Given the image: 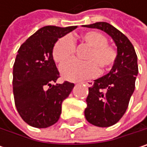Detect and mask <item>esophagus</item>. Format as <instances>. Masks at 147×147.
Instances as JSON below:
<instances>
[{
	"label": "esophagus",
	"instance_id": "obj_1",
	"mask_svg": "<svg viewBox=\"0 0 147 147\" xmlns=\"http://www.w3.org/2000/svg\"><path fill=\"white\" fill-rule=\"evenodd\" d=\"M83 83H85L88 87H92L94 85V82L93 81H87V82H84Z\"/></svg>",
	"mask_w": 147,
	"mask_h": 147
}]
</instances>
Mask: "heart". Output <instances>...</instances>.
Segmentation results:
<instances>
[{"label": "heart", "mask_w": 147, "mask_h": 147, "mask_svg": "<svg viewBox=\"0 0 147 147\" xmlns=\"http://www.w3.org/2000/svg\"><path fill=\"white\" fill-rule=\"evenodd\" d=\"M82 40L91 47L82 61L71 59L60 67L63 77L70 81H78L96 76L102 70H109L115 64L117 58V50L107 42V39L101 33L94 30L85 32L81 36ZM76 45L70 35L60 37L53 46V58L57 63H63L73 56Z\"/></svg>", "instance_id": "heart-1"}]
</instances>
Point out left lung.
<instances>
[{
	"label": "left lung",
	"mask_w": 147,
	"mask_h": 147,
	"mask_svg": "<svg viewBox=\"0 0 147 147\" xmlns=\"http://www.w3.org/2000/svg\"><path fill=\"white\" fill-rule=\"evenodd\" d=\"M83 26L105 31L117 47V58L110 72L94 80V85L88 88L84 111L91 124L110 127L122 118L129 106L139 71L137 55L128 37L111 24L97 22Z\"/></svg>",
	"instance_id": "8db88e82"
}]
</instances>
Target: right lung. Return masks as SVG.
I'll list each match as a JSON object with an SVG mask.
<instances>
[{
	"mask_svg": "<svg viewBox=\"0 0 147 147\" xmlns=\"http://www.w3.org/2000/svg\"><path fill=\"white\" fill-rule=\"evenodd\" d=\"M77 26H45L20 46L13 71L14 102L22 119L29 125L44 129L56 123L62 102L69 96L74 83L53 84L59 72L53 58V48L62 36Z\"/></svg>",
	"mask_w": 147,
	"mask_h": 147,
	"instance_id": "obj_1",
	"label": "right lung"
}]
</instances>
